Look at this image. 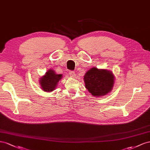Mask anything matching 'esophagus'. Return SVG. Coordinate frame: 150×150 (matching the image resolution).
<instances>
[{
    "instance_id": "obj_1",
    "label": "esophagus",
    "mask_w": 150,
    "mask_h": 150,
    "mask_svg": "<svg viewBox=\"0 0 150 150\" xmlns=\"http://www.w3.org/2000/svg\"><path fill=\"white\" fill-rule=\"evenodd\" d=\"M69 75H70V76H71V77H72V78H74V77H75V72L74 71H70V72H69Z\"/></svg>"
}]
</instances>
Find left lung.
<instances>
[{"mask_svg": "<svg viewBox=\"0 0 150 150\" xmlns=\"http://www.w3.org/2000/svg\"><path fill=\"white\" fill-rule=\"evenodd\" d=\"M83 80L89 93L94 97H102L112 91L115 76L110 70L92 67L85 74Z\"/></svg>", "mask_w": 150, "mask_h": 150, "instance_id": "1", "label": "left lung"}]
</instances>
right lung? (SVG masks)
<instances>
[{
	"label": "right lung",
	"mask_w": 150,
	"mask_h": 150,
	"mask_svg": "<svg viewBox=\"0 0 150 150\" xmlns=\"http://www.w3.org/2000/svg\"><path fill=\"white\" fill-rule=\"evenodd\" d=\"M63 77L62 74H57L54 70L49 69L46 74L41 76L39 83L42 91L51 92L56 89L58 83Z\"/></svg>",
	"instance_id": "obj_1"
}]
</instances>
